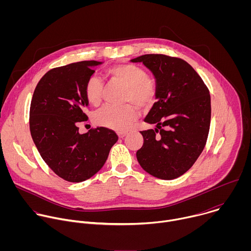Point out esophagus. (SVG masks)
<instances>
[{
    "mask_svg": "<svg viewBox=\"0 0 251 251\" xmlns=\"http://www.w3.org/2000/svg\"><path fill=\"white\" fill-rule=\"evenodd\" d=\"M126 132H117V135H118V137L119 138H123V137H125L126 136Z\"/></svg>",
    "mask_w": 251,
    "mask_h": 251,
    "instance_id": "1",
    "label": "esophagus"
}]
</instances>
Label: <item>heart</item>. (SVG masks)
I'll return each mask as SVG.
<instances>
[{"label": "heart", "mask_w": 251, "mask_h": 251, "mask_svg": "<svg viewBox=\"0 0 251 251\" xmlns=\"http://www.w3.org/2000/svg\"><path fill=\"white\" fill-rule=\"evenodd\" d=\"M106 76L112 82L120 83L127 89L124 102L136 105L141 109H148L157 98V86L149 78L145 69L133 64L123 63L110 67ZM103 83L97 76H90L84 85V95L92 106H98L102 101ZM138 118V111L133 105L122 107L105 106L95 115L96 122L104 127L116 131H125Z\"/></svg>", "instance_id": "heart-1"}]
</instances>
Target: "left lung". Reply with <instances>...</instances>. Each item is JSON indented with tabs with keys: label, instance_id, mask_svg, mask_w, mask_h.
<instances>
[{
	"label": "left lung",
	"instance_id": "8db88e82",
	"mask_svg": "<svg viewBox=\"0 0 251 251\" xmlns=\"http://www.w3.org/2000/svg\"><path fill=\"white\" fill-rule=\"evenodd\" d=\"M143 62L156 79L157 99L145 122L156 128L141 131L144 143L136 156L150 175L173 180L192 168L201 154L210 125L209 91L197 71L184 59L144 54Z\"/></svg>",
	"mask_w": 251,
	"mask_h": 251
}]
</instances>
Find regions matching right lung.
<instances>
[{
    "mask_svg": "<svg viewBox=\"0 0 251 251\" xmlns=\"http://www.w3.org/2000/svg\"><path fill=\"white\" fill-rule=\"evenodd\" d=\"M101 61L84 60L49 70L34 89L29 108V130L47 165L61 178L79 183L94 176L105 164L118 140L108 128L78 132L87 120L84 110L86 80Z\"/></svg>",
    "mask_w": 251,
    "mask_h": 251,
    "instance_id": "obj_1",
    "label": "right lung"
}]
</instances>
